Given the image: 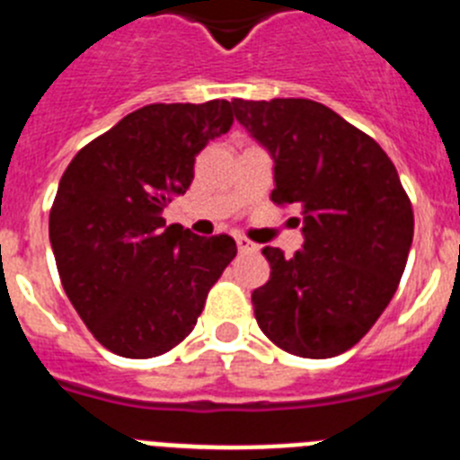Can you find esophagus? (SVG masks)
<instances>
[{
  "instance_id": "34e87169",
  "label": "esophagus",
  "mask_w": 460,
  "mask_h": 460,
  "mask_svg": "<svg viewBox=\"0 0 460 460\" xmlns=\"http://www.w3.org/2000/svg\"><path fill=\"white\" fill-rule=\"evenodd\" d=\"M237 249L239 253H253V251H258V246L253 242H249V239L237 237Z\"/></svg>"
}]
</instances>
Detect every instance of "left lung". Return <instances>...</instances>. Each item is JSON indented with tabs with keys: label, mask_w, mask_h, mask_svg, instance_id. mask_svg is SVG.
Listing matches in <instances>:
<instances>
[{
	"label": "left lung",
	"mask_w": 460,
	"mask_h": 460,
	"mask_svg": "<svg viewBox=\"0 0 460 460\" xmlns=\"http://www.w3.org/2000/svg\"><path fill=\"white\" fill-rule=\"evenodd\" d=\"M233 110L274 158V205L304 217L302 251L262 249L271 274L251 295L255 320L290 355L350 350L392 302L412 243V205L392 158L315 101L234 99Z\"/></svg>",
	"instance_id": "1"
}]
</instances>
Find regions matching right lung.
<instances>
[{
    "mask_svg": "<svg viewBox=\"0 0 460 460\" xmlns=\"http://www.w3.org/2000/svg\"><path fill=\"white\" fill-rule=\"evenodd\" d=\"M227 101L152 103L84 145L62 174L50 243L66 296L103 348L128 359L172 350L237 255L227 234L165 226L195 156L233 126Z\"/></svg>",
    "mask_w": 460,
    "mask_h": 460,
    "instance_id": "right-lung-1",
    "label": "right lung"
}]
</instances>
